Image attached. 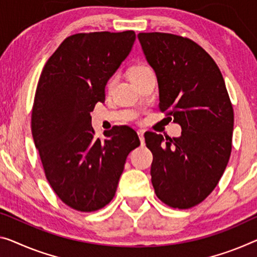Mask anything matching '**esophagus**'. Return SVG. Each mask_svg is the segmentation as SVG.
<instances>
[{"label":"esophagus","instance_id":"34e87169","mask_svg":"<svg viewBox=\"0 0 257 257\" xmlns=\"http://www.w3.org/2000/svg\"><path fill=\"white\" fill-rule=\"evenodd\" d=\"M138 136H139V139L141 141V144L144 145L145 142V137H144V131H138Z\"/></svg>","mask_w":257,"mask_h":257}]
</instances>
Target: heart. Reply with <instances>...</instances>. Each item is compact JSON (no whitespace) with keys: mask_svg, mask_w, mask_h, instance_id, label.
Listing matches in <instances>:
<instances>
[{"mask_svg":"<svg viewBox=\"0 0 257 257\" xmlns=\"http://www.w3.org/2000/svg\"><path fill=\"white\" fill-rule=\"evenodd\" d=\"M151 71H152V69L149 68L148 65L144 64V63H139V64L134 65L131 69V79L132 80H134V79L140 78L141 76H144V74H146L147 72H151ZM115 81H116V77H112L111 79H110L108 82V87L109 88L111 87V86L115 84Z\"/></svg>","mask_w":257,"mask_h":257,"instance_id":"1","label":"heart"}]
</instances>
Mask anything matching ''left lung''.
<instances>
[{"label": "left lung", "mask_w": 257, "mask_h": 257, "mask_svg": "<svg viewBox=\"0 0 257 257\" xmlns=\"http://www.w3.org/2000/svg\"><path fill=\"white\" fill-rule=\"evenodd\" d=\"M138 39L156 73L159 108L183 130L179 138L145 133L153 153V187L169 207L192 208L214 191L230 159V96L215 61L191 39L160 32Z\"/></svg>", "instance_id": "obj_1"}]
</instances>
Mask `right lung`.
Returning <instances> with one entry per match:
<instances>
[{
  "label": "right lung",
  "instance_id": "obj_1",
  "mask_svg": "<svg viewBox=\"0 0 257 257\" xmlns=\"http://www.w3.org/2000/svg\"><path fill=\"white\" fill-rule=\"evenodd\" d=\"M134 40L133 31L70 35L39 79L31 119L35 147L51 188L78 211H96L113 199L126 157L140 145L128 126L95 139L90 117Z\"/></svg>",
  "mask_w": 257,
  "mask_h": 257
}]
</instances>
